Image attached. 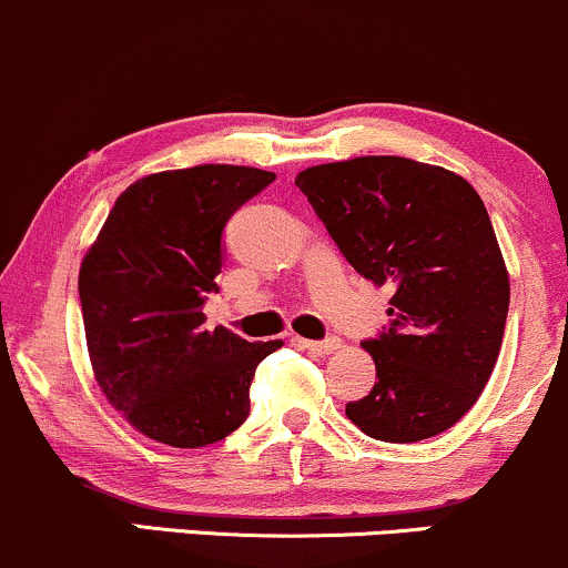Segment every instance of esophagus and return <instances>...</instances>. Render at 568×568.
<instances>
[{
    "mask_svg": "<svg viewBox=\"0 0 568 568\" xmlns=\"http://www.w3.org/2000/svg\"><path fill=\"white\" fill-rule=\"evenodd\" d=\"M298 345L304 347V351L315 353V355H332L336 347H339V339L332 336V339H323V342H310V339H298Z\"/></svg>",
    "mask_w": 568,
    "mask_h": 568,
    "instance_id": "1",
    "label": "esophagus"
}]
</instances>
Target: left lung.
I'll use <instances>...</instances> for the list:
<instances>
[{"label": "left lung", "mask_w": 568, "mask_h": 568, "mask_svg": "<svg viewBox=\"0 0 568 568\" xmlns=\"http://www.w3.org/2000/svg\"><path fill=\"white\" fill-rule=\"evenodd\" d=\"M296 185L353 270L390 285V328L364 342L377 383L345 415L372 439L420 442L475 407L501 351L509 274L477 191L445 166L358 155Z\"/></svg>", "instance_id": "obj_1"}]
</instances>
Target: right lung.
Returning <instances> with one entry per match:
<instances>
[{
	"instance_id": "obj_1",
	"label": "right lung",
	"mask_w": 568,
	"mask_h": 568,
	"mask_svg": "<svg viewBox=\"0 0 568 568\" xmlns=\"http://www.w3.org/2000/svg\"><path fill=\"white\" fill-rule=\"evenodd\" d=\"M274 172L199 164L136 180L110 210L78 274L93 379L129 426L204 447L245 423L251 379L283 339L204 328L223 226Z\"/></svg>"
}]
</instances>
